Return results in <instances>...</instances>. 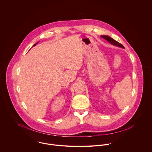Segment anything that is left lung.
<instances>
[{"instance_id":"obj_1","label":"left lung","mask_w":152,"mask_h":152,"mask_svg":"<svg viewBox=\"0 0 152 152\" xmlns=\"http://www.w3.org/2000/svg\"><path fill=\"white\" fill-rule=\"evenodd\" d=\"M101 37H102L103 39H105L106 40H107L110 43H111L112 44H113V45H116V46H118V47H122V48H124V47L123 46V45H122L121 44L119 43V42H116V40H113V39H112L111 37H109L108 36H101Z\"/></svg>"}]
</instances>
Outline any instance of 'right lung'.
Segmentation results:
<instances>
[{
  "label": "right lung",
  "mask_w": 152,
  "mask_h": 152,
  "mask_svg": "<svg viewBox=\"0 0 152 152\" xmlns=\"http://www.w3.org/2000/svg\"><path fill=\"white\" fill-rule=\"evenodd\" d=\"M36 44H37V43H36V44H34V45H33V46H35V45H36Z\"/></svg>",
  "instance_id": "obj_1"
}]
</instances>
